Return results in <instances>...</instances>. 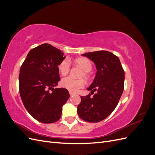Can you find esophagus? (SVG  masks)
Returning <instances> with one entry per match:
<instances>
[{
	"label": "esophagus",
	"instance_id": "obj_1",
	"mask_svg": "<svg viewBox=\"0 0 155 155\" xmlns=\"http://www.w3.org/2000/svg\"><path fill=\"white\" fill-rule=\"evenodd\" d=\"M69 94H70V96H74V95L76 94L74 93V92H69Z\"/></svg>",
	"mask_w": 155,
	"mask_h": 155
}]
</instances>
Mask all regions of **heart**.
<instances>
[{"mask_svg": "<svg viewBox=\"0 0 155 155\" xmlns=\"http://www.w3.org/2000/svg\"><path fill=\"white\" fill-rule=\"evenodd\" d=\"M79 67H80L84 71V74H82L81 76H84L85 78H88L89 72L92 70V64L90 61L86 58H78L75 61ZM58 70L59 72L63 76L67 75L70 70V63L68 59H63L58 65ZM61 84L63 87L67 88L70 92H76L79 89H80L84 87L85 83L81 79H74L72 77H66L62 79Z\"/></svg>", "mask_w": 155, "mask_h": 155, "instance_id": "1", "label": "heart"}]
</instances>
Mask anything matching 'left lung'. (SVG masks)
<instances>
[{
	"label": "left lung",
	"mask_w": 155,
	"mask_h": 155,
	"mask_svg": "<svg viewBox=\"0 0 155 155\" xmlns=\"http://www.w3.org/2000/svg\"><path fill=\"white\" fill-rule=\"evenodd\" d=\"M96 65L97 72L92 83L87 89L97 91L81 96L78 106L79 116L88 122H99L105 119L118 104L124 88L125 73L116 55L108 51H96L83 54Z\"/></svg>",
	"instance_id": "1"
}]
</instances>
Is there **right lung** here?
Here are the masks:
<instances>
[{
	"mask_svg": "<svg viewBox=\"0 0 155 155\" xmlns=\"http://www.w3.org/2000/svg\"><path fill=\"white\" fill-rule=\"evenodd\" d=\"M63 54L54 46L43 44L29 51L20 69L21 100L27 111L41 123L58 121L70 97L67 89L54 88L60 81L58 65L66 58Z\"/></svg>",
	"mask_w": 155,
	"mask_h": 155,
	"instance_id": "right-lung-1",
	"label": "right lung"
}]
</instances>
